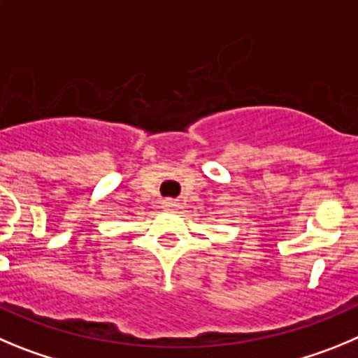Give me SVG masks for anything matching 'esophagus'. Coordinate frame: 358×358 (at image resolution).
<instances>
[{
    "label": "esophagus",
    "mask_w": 358,
    "mask_h": 358,
    "mask_svg": "<svg viewBox=\"0 0 358 358\" xmlns=\"http://www.w3.org/2000/svg\"><path fill=\"white\" fill-rule=\"evenodd\" d=\"M162 207L166 208V210H176V207H178V203H176L175 199H164Z\"/></svg>",
    "instance_id": "34e87169"
}]
</instances>
